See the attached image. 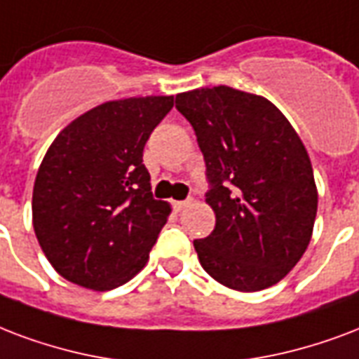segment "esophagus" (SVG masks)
<instances>
[{"label":"esophagus","instance_id":"34e87169","mask_svg":"<svg viewBox=\"0 0 359 359\" xmlns=\"http://www.w3.org/2000/svg\"><path fill=\"white\" fill-rule=\"evenodd\" d=\"M190 203H191V199H186V201H175L173 207H175V210H177V212H180V210L186 209V207H188Z\"/></svg>","mask_w":359,"mask_h":359}]
</instances>
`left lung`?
I'll use <instances>...</instances> for the list:
<instances>
[{"label": "left lung", "instance_id": "8db88e82", "mask_svg": "<svg viewBox=\"0 0 359 359\" xmlns=\"http://www.w3.org/2000/svg\"><path fill=\"white\" fill-rule=\"evenodd\" d=\"M196 131L216 215L212 233L194 241L210 277L259 292L294 269L313 237L318 190L297 131L262 95L229 86L177 94Z\"/></svg>", "mask_w": 359, "mask_h": 359}]
</instances>
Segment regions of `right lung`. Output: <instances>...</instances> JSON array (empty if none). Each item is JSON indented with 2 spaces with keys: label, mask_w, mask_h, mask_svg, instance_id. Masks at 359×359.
<instances>
[{
  "label": "right lung",
  "mask_w": 359,
  "mask_h": 359,
  "mask_svg": "<svg viewBox=\"0 0 359 359\" xmlns=\"http://www.w3.org/2000/svg\"><path fill=\"white\" fill-rule=\"evenodd\" d=\"M173 95L107 101L60 131L35 177V237L58 275L118 288L149 262L171 205L152 198L144 144Z\"/></svg>",
  "instance_id": "add662e5"
}]
</instances>
